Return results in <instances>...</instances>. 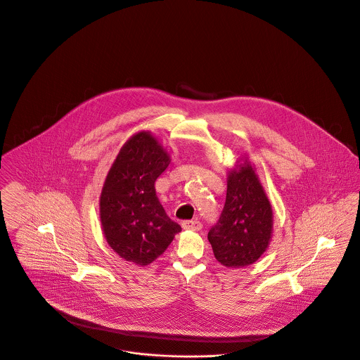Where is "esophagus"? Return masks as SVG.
I'll return each mask as SVG.
<instances>
[{"instance_id": "1", "label": "esophagus", "mask_w": 360, "mask_h": 360, "mask_svg": "<svg viewBox=\"0 0 360 360\" xmlns=\"http://www.w3.org/2000/svg\"><path fill=\"white\" fill-rule=\"evenodd\" d=\"M201 227H202V224H201V221H185L182 223V229L184 230L198 231V230H201Z\"/></svg>"}]
</instances>
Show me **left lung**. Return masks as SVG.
Returning <instances> with one entry per match:
<instances>
[{
    "label": "left lung",
    "instance_id": "8db88e82",
    "mask_svg": "<svg viewBox=\"0 0 360 360\" xmlns=\"http://www.w3.org/2000/svg\"><path fill=\"white\" fill-rule=\"evenodd\" d=\"M273 207L253 165L241 159L227 172L226 202L208 241L215 259L227 269L253 264L270 245Z\"/></svg>",
    "mask_w": 360,
    "mask_h": 360
}]
</instances>
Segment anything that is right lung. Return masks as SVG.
<instances>
[{"mask_svg": "<svg viewBox=\"0 0 360 360\" xmlns=\"http://www.w3.org/2000/svg\"><path fill=\"white\" fill-rule=\"evenodd\" d=\"M169 162L159 139L150 131H139L120 148L101 191L105 240L122 259L137 266L155 262L181 231L167 217L155 189Z\"/></svg>", "mask_w": 360, "mask_h": 360, "instance_id": "1", "label": "right lung"}]
</instances>
